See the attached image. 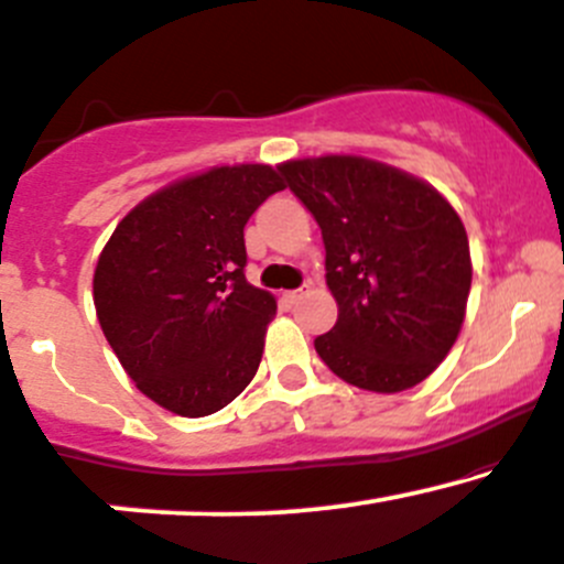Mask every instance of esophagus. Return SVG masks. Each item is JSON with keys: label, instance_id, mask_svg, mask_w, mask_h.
Listing matches in <instances>:
<instances>
[{"label": "esophagus", "instance_id": "obj_1", "mask_svg": "<svg viewBox=\"0 0 564 564\" xmlns=\"http://www.w3.org/2000/svg\"><path fill=\"white\" fill-rule=\"evenodd\" d=\"M303 290H288V293H282V301L288 303V306H293V303H299Z\"/></svg>", "mask_w": 564, "mask_h": 564}]
</instances>
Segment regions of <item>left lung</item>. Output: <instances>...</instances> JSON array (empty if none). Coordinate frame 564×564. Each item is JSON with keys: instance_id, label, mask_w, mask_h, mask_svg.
Here are the masks:
<instances>
[{"instance_id": "8db88e82", "label": "left lung", "mask_w": 564, "mask_h": 564, "mask_svg": "<svg viewBox=\"0 0 564 564\" xmlns=\"http://www.w3.org/2000/svg\"><path fill=\"white\" fill-rule=\"evenodd\" d=\"M280 173L319 224L338 303L316 354L357 389H413L464 325L471 256L458 213L432 183L367 156L288 160Z\"/></svg>"}]
</instances>
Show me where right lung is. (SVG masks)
Wrapping results in <instances>:
<instances>
[{
  "instance_id": "1",
  "label": "right lung",
  "mask_w": 564,
  "mask_h": 564,
  "mask_svg": "<svg viewBox=\"0 0 564 564\" xmlns=\"http://www.w3.org/2000/svg\"><path fill=\"white\" fill-rule=\"evenodd\" d=\"M282 188L271 164L202 170L138 202L100 250V330L170 413H218L256 376L276 299L245 280V224Z\"/></svg>"
}]
</instances>
